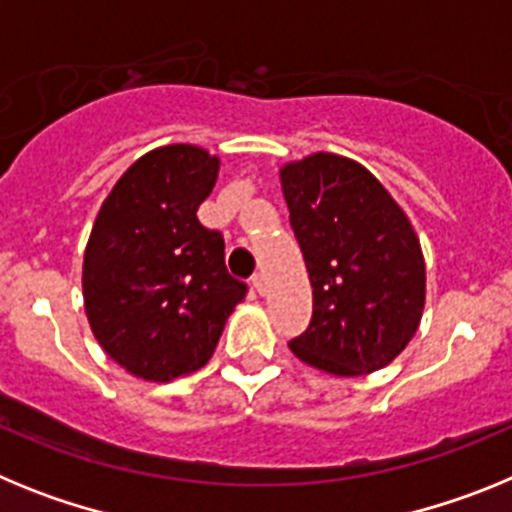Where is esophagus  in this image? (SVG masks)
<instances>
[{"mask_svg": "<svg viewBox=\"0 0 512 512\" xmlns=\"http://www.w3.org/2000/svg\"><path fill=\"white\" fill-rule=\"evenodd\" d=\"M251 287L256 289L259 295H264V292H266V279H264V274H253V277H251Z\"/></svg>", "mask_w": 512, "mask_h": 512, "instance_id": "1", "label": "esophagus"}]
</instances>
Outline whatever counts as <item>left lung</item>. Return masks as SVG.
Returning <instances> with one entry per match:
<instances>
[{
  "label": "left lung",
  "instance_id": "8db88e82",
  "mask_svg": "<svg viewBox=\"0 0 512 512\" xmlns=\"http://www.w3.org/2000/svg\"><path fill=\"white\" fill-rule=\"evenodd\" d=\"M282 189L312 284V318L289 341L292 354L336 377L377 372L423 315L413 225L364 166L333 153L284 166Z\"/></svg>",
  "mask_w": 512,
  "mask_h": 512
}]
</instances>
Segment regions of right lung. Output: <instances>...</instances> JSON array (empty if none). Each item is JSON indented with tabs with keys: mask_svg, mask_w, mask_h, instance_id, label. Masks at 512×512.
I'll return each mask as SVG.
<instances>
[{
	"mask_svg": "<svg viewBox=\"0 0 512 512\" xmlns=\"http://www.w3.org/2000/svg\"><path fill=\"white\" fill-rule=\"evenodd\" d=\"M217 161L197 146L138 158L104 200L84 253V305L99 346L148 382L210 361L248 284L228 274L220 230L200 223Z\"/></svg>",
	"mask_w": 512,
	"mask_h": 512,
	"instance_id": "right-lung-1",
	"label": "right lung"
}]
</instances>
